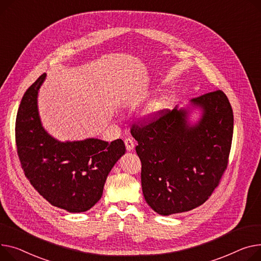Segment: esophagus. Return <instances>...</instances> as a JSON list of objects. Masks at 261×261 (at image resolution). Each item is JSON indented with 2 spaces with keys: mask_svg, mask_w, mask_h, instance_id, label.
Listing matches in <instances>:
<instances>
[{
  "mask_svg": "<svg viewBox=\"0 0 261 261\" xmlns=\"http://www.w3.org/2000/svg\"><path fill=\"white\" fill-rule=\"evenodd\" d=\"M125 145H126V149L128 150V151H132L133 149H134V141L132 140V138H130V137H128V138H126L125 140Z\"/></svg>",
  "mask_w": 261,
  "mask_h": 261,
  "instance_id": "34e87169",
  "label": "esophagus"
}]
</instances>
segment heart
Returning a JSON list of instances; mask_svg holds the SVG:
<instances>
[{
  "label": "heart",
  "instance_id": "b5f03b06",
  "mask_svg": "<svg viewBox=\"0 0 261 261\" xmlns=\"http://www.w3.org/2000/svg\"><path fill=\"white\" fill-rule=\"evenodd\" d=\"M164 106H165V98L164 97L155 99L150 103V106L148 107L147 114L148 115H154L156 113H159L164 108Z\"/></svg>",
  "mask_w": 261,
  "mask_h": 261
}]
</instances>
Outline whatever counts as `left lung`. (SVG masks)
Returning a JSON list of instances; mask_svg holds the SVG:
<instances>
[{"label": "left lung", "instance_id": "8db88e82", "mask_svg": "<svg viewBox=\"0 0 261 261\" xmlns=\"http://www.w3.org/2000/svg\"><path fill=\"white\" fill-rule=\"evenodd\" d=\"M201 118L190 125L189 110H163L134 123L147 203L161 215L193 210L209 199L228 167L234 116L221 90L191 99Z\"/></svg>", "mask_w": 261, "mask_h": 261}]
</instances>
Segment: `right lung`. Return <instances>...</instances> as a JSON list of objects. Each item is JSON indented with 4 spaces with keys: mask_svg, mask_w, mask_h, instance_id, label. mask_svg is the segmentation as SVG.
<instances>
[{
    "mask_svg": "<svg viewBox=\"0 0 261 261\" xmlns=\"http://www.w3.org/2000/svg\"><path fill=\"white\" fill-rule=\"evenodd\" d=\"M42 74L26 90L15 120L16 151L25 176L52 205L68 212L88 211L100 199L115 163L126 152L121 140L59 142L42 126L38 93Z\"/></svg>",
    "mask_w": 261,
    "mask_h": 261,
    "instance_id": "obj_1",
    "label": "right lung"
}]
</instances>
